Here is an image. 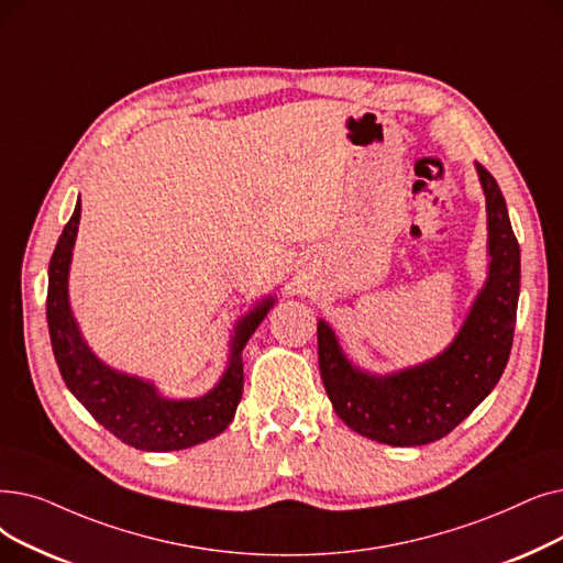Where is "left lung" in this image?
<instances>
[{"label": "left lung", "mask_w": 563, "mask_h": 563, "mask_svg": "<svg viewBox=\"0 0 563 563\" xmlns=\"http://www.w3.org/2000/svg\"><path fill=\"white\" fill-rule=\"evenodd\" d=\"M487 202L490 276L453 345L437 358L388 377L352 368L329 324L317 322V354L329 400L354 432L390 446L446 437L497 386L512 347L520 297V246L499 184L476 163Z\"/></svg>", "instance_id": "left-lung-1"}]
</instances>
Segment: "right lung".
Instances as JSON below:
<instances>
[{
	"instance_id": "add662e5",
	"label": "right lung",
	"mask_w": 563,
	"mask_h": 563,
	"mask_svg": "<svg viewBox=\"0 0 563 563\" xmlns=\"http://www.w3.org/2000/svg\"><path fill=\"white\" fill-rule=\"evenodd\" d=\"M80 223V202L66 223L47 272V329L59 373L91 417L121 442L140 451H181L221 434L234 419L243 390L241 350L274 299L260 303L236 324L230 365L218 386L198 400H165L152 384L110 371L96 358L68 308V264Z\"/></svg>"
}]
</instances>
